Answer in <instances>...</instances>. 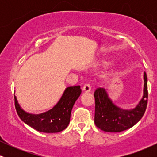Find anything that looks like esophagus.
<instances>
[{"instance_id": "1", "label": "esophagus", "mask_w": 157, "mask_h": 157, "mask_svg": "<svg viewBox=\"0 0 157 157\" xmlns=\"http://www.w3.org/2000/svg\"><path fill=\"white\" fill-rule=\"evenodd\" d=\"M82 91L86 93L90 92V91H91V86L89 84H85L83 88H82Z\"/></svg>"}]
</instances>
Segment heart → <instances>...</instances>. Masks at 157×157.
<instances>
[{"mask_svg":"<svg viewBox=\"0 0 157 157\" xmlns=\"http://www.w3.org/2000/svg\"><path fill=\"white\" fill-rule=\"evenodd\" d=\"M111 63V60H105L103 61V63L105 64V65H108V64H110Z\"/></svg>","mask_w":157,"mask_h":157,"instance_id":"1","label":"heart"}]
</instances>
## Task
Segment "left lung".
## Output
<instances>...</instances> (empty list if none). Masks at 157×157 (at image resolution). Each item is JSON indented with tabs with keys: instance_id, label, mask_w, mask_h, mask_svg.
Here are the masks:
<instances>
[{
	"instance_id": "1",
	"label": "left lung",
	"mask_w": 157,
	"mask_h": 157,
	"mask_svg": "<svg viewBox=\"0 0 157 157\" xmlns=\"http://www.w3.org/2000/svg\"><path fill=\"white\" fill-rule=\"evenodd\" d=\"M94 122L97 128L106 132H121L133 127L141 120L147 104V79L144 72L143 97L136 108L122 109L115 105L105 89L98 88L94 91Z\"/></svg>"
}]
</instances>
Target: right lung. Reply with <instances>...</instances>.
<instances>
[{"label":"right lung","instance_id":"right-lung-1","mask_svg":"<svg viewBox=\"0 0 157 157\" xmlns=\"http://www.w3.org/2000/svg\"><path fill=\"white\" fill-rule=\"evenodd\" d=\"M81 94L80 86L66 88L53 109L40 114H32L21 109L15 96V105L19 117L26 125L40 132L57 133L67 128L74 104Z\"/></svg>","mask_w":157,"mask_h":157}]
</instances>
